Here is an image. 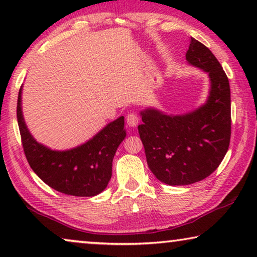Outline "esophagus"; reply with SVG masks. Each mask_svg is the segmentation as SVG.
<instances>
[{"mask_svg":"<svg viewBox=\"0 0 257 257\" xmlns=\"http://www.w3.org/2000/svg\"><path fill=\"white\" fill-rule=\"evenodd\" d=\"M139 117H138V114L135 112H131L127 114V117H126V124H127L130 127H137L138 125H139Z\"/></svg>","mask_w":257,"mask_h":257,"instance_id":"obj_1","label":"esophagus"}]
</instances>
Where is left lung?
<instances>
[{
	"label": "left lung",
	"mask_w": 257,
	"mask_h": 257,
	"mask_svg": "<svg viewBox=\"0 0 257 257\" xmlns=\"http://www.w3.org/2000/svg\"><path fill=\"white\" fill-rule=\"evenodd\" d=\"M185 58L209 75L206 102L184 114L147 107L140 112L143 124L138 126L148 167L169 185H188L210 176L227 153L230 140V89L224 69L209 48L192 37Z\"/></svg>",
	"instance_id": "1"
}]
</instances>
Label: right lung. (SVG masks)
<instances>
[{
    "label": "right lung",
    "mask_w": 257,
    "mask_h": 257,
    "mask_svg": "<svg viewBox=\"0 0 257 257\" xmlns=\"http://www.w3.org/2000/svg\"><path fill=\"white\" fill-rule=\"evenodd\" d=\"M17 120L29 165L48 187L77 197L96 196L106 188L112 175L113 156L126 137L124 117L109 122L81 146L53 151L39 144L28 130L22 111L21 88Z\"/></svg>",
    "instance_id": "right-lung-1"
}]
</instances>
